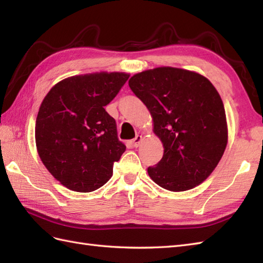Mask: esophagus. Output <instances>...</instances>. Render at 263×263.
Returning a JSON list of instances; mask_svg holds the SVG:
<instances>
[{
    "label": "esophagus",
    "instance_id": "1",
    "mask_svg": "<svg viewBox=\"0 0 263 263\" xmlns=\"http://www.w3.org/2000/svg\"><path fill=\"white\" fill-rule=\"evenodd\" d=\"M141 141H142V136H137L135 139H133L132 140V143H133V147H136V148H138L139 147V144L141 143Z\"/></svg>",
    "mask_w": 263,
    "mask_h": 263
}]
</instances>
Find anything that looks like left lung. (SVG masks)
<instances>
[{"mask_svg": "<svg viewBox=\"0 0 263 263\" xmlns=\"http://www.w3.org/2000/svg\"><path fill=\"white\" fill-rule=\"evenodd\" d=\"M128 86L147 106L164 155L148 167L150 178L173 192L193 189L217 167L227 146L222 100L194 71L160 66L133 76Z\"/></svg>", "mask_w": 263, "mask_h": 263, "instance_id": "obj_1", "label": "left lung"}]
</instances>
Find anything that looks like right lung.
<instances>
[{"mask_svg":"<svg viewBox=\"0 0 263 263\" xmlns=\"http://www.w3.org/2000/svg\"><path fill=\"white\" fill-rule=\"evenodd\" d=\"M128 77L124 72H96L66 78L42 102L35 127L38 155L55 180L72 191L103 186L125 152L116 122L104 107Z\"/></svg>","mask_w":263,"mask_h":263,"instance_id":"1","label":"right lung"}]
</instances>
